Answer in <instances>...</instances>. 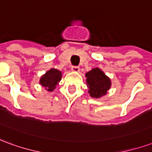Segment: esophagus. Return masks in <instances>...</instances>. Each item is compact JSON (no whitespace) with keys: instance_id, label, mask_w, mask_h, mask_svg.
Segmentation results:
<instances>
[{"instance_id":"esophagus-1","label":"esophagus","mask_w":152,"mask_h":152,"mask_svg":"<svg viewBox=\"0 0 152 152\" xmlns=\"http://www.w3.org/2000/svg\"><path fill=\"white\" fill-rule=\"evenodd\" d=\"M72 72H76V73L79 72H80V67H79V66H72Z\"/></svg>"}]
</instances>
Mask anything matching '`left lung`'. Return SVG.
<instances>
[{"instance_id": "8db88e82", "label": "left lung", "mask_w": 152, "mask_h": 152, "mask_svg": "<svg viewBox=\"0 0 152 152\" xmlns=\"http://www.w3.org/2000/svg\"><path fill=\"white\" fill-rule=\"evenodd\" d=\"M86 83L89 88V95L92 98L99 99L106 95L112 86L111 80L102 70L98 67L93 68L86 74Z\"/></svg>"}]
</instances>
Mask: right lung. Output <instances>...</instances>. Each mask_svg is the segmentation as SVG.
Returning <instances> with one entry per match:
<instances>
[{
  "label": "right lung",
  "mask_w": 152,
  "mask_h": 152,
  "mask_svg": "<svg viewBox=\"0 0 152 152\" xmlns=\"http://www.w3.org/2000/svg\"><path fill=\"white\" fill-rule=\"evenodd\" d=\"M62 79V72L55 68L47 71L45 75L40 77V84L47 91L52 92Z\"/></svg>",
  "instance_id": "obj_1"
}]
</instances>
